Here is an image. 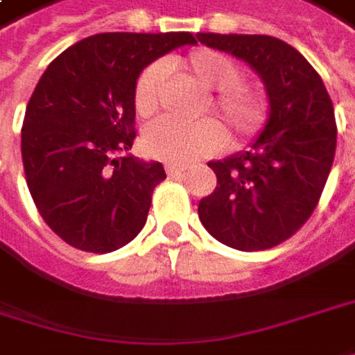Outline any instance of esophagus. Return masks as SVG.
<instances>
[{"instance_id":"esophagus-1","label":"esophagus","mask_w":355,"mask_h":355,"mask_svg":"<svg viewBox=\"0 0 355 355\" xmlns=\"http://www.w3.org/2000/svg\"><path fill=\"white\" fill-rule=\"evenodd\" d=\"M186 169L187 166H184V164H173V162H168V164H166V171H168V175H182Z\"/></svg>"}]
</instances>
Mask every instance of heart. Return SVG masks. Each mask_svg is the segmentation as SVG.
I'll list each match as a JSON object with an SVG mask.
<instances>
[{
	"instance_id": "obj_1",
	"label": "heart",
	"mask_w": 355,
	"mask_h": 355,
	"mask_svg": "<svg viewBox=\"0 0 355 355\" xmlns=\"http://www.w3.org/2000/svg\"><path fill=\"white\" fill-rule=\"evenodd\" d=\"M186 63L204 87L218 89L207 98V105L220 114L239 137H250L261 130L268 117L266 99L257 89L241 83V69L232 58L214 49H200L191 53ZM162 80L164 67L159 63L148 65L139 73L133 94L139 114H151L157 107ZM222 144V128L211 119L186 123L175 117H159L144 132V150L151 157L173 164L205 157Z\"/></svg>"
}]
</instances>
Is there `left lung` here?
<instances>
[{
  "label": "left lung",
  "mask_w": 355,
  "mask_h": 355,
  "mask_svg": "<svg viewBox=\"0 0 355 355\" xmlns=\"http://www.w3.org/2000/svg\"><path fill=\"white\" fill-rule=\"evenodd\" d=\"M207 47L245 62L263 81L270 116L248 150L209 162L216 189L200 222L225 245L268 250L292 238L315 209L336 153L334 105L318 71L270 35L198 33Z\"/></svg>",
  "instance_id": "left-lung-1"
}]
</instances>
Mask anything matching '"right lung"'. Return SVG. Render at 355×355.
Wrapping results in <instances>:
<instances>
[{"label": "right lung", "instance_id": "add662e5", "mask_svg": "<svg viewBox=\"0 0 355 355\" xmlns=\"http://www.w3.org/2000/svg\"><path fill=\"white\" fill-rule=\"evenodd\" d=\"M182 45L189 31L98 33L47 65L27 103L21 157L44 222L83 252L107 254L146 225L159 162L130 153L135 81L144 67Z\"/></svg>", "mask_w": 355, "mask_h": 355}]
</instances>
